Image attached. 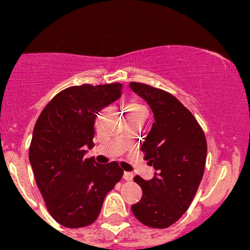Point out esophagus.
I'll return each instance as SVG.
<instances>
[{
    "label": "esophagus",
    "mask_w": 250,
    "mask_h": 250,
    "mask_svg": "<svg viewBox=\"0 0 250 250\" xmlns=\"http://www.w3.org/2000/svg\"><path fill=\"white\" fill-rule=\"evenodd\" d=\"M133 178H134L133 173H130V172H125V173H123V179H125V180L130 181V180H133Z\"/></svg>",
    "instance_id": "esophagus-1"
}]
</instances>
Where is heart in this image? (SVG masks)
I'll list each match as a JSON object with an SVG mask.
<instances>
[{
	"instance_id": "1",
	"label": "heart",
	"mask_w": 250,
	"mask_h": 250,
	"mask_svg": "<svg viewBox=\"0 0 250 250\" xmlns=\"http://www.w3.org/2000/svg\"><path fill=\"white\" fill-rule=\"evenodd\" d=\"M129 106H139V105H137V104H132V105H129Z\"/></svg>"
}]
</instances>
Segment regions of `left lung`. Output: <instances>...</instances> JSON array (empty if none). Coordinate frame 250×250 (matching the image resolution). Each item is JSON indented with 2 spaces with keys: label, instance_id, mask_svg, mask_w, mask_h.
I'll return each mask as SVG.
<instances>
[{
  "label": "left lung",
  "instance_id": "1",
  "mask_svg": "<svg viewBox=\"0 0 250 250\" xmlns=\"http://www.w3.org/2000/svg\"><path fill=\"white\" fill-rule=\"evenodd\" d=\"M129 88L143 98L153 112L151 130L141 145L155 175L134 178L143 196L132 211L144 225L166 229L188 210L202 180L207 141L196 118L175 97L144 83Z\"/></svg>",
  "mask_w": 250,
  "mask_h": 250
}]
</instances>
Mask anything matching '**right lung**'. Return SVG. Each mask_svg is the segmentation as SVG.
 Segmentation results:
<instances>
[{
	"label": "right lung",
	"mask_w": 250,
	"mask_h": 250,
	"mask_svg": "<svg viewBox=\"0 0 250 250\" xmlns=\"http://www.w3.org/2000/svg\"><path fill=\"white\" fill-rule=\"evenodd\" d=\"M122 84H82L58 93L40 115L29 150L37 188L50 215L65 228L97 220L109 191L122 178L116 162L83 158L94 146L98 112L122 95Z\"/></svg>",
	"instance_id": "right-lung-1"
}]
</instances>
